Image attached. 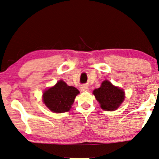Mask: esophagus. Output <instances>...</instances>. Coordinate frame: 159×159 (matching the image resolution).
<instances>
[{
    "label": "esophagus",
    "mask_w": 159,
    "mask_h": 159,
    "mask_svg": "<svg viewBox=\"0 0 159 159\" xmlns=\"http://www.w3.org/2000/svg\"><path fill=\"white\" fill-rule=\"evenodd\" d=\"M80 89H81V92H86V91L89 90V87L86 85H83L80 87Z\"/></svg>",
    "instance_id": "obj_1"
}]
</instances>
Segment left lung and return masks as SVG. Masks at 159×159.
<instances>
[{
  "mask_svg": "<svg viewBox=\"0 0 159 159\" xmlns=\"http://www.w3.org/2000/svg\"><path fill=\"white\" fill-rule=\"evenodd\" d=\"M93 94L101 107L107 111L116 110L124 99V92L107 80L102 82L101 87L93 91Z\"/></svg>",
  "mask_w": 159,
  "mask_h": 159,
  "instance_id": "left-lung-1",
  "label": "left lung"
}]
</instances>
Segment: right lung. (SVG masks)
I'll use <instances>...</instances> for the list:
<instances>
[{
  "mask_svg": "<svg viewBox=\"0 0 159 159\" xmlns=\"http://www.w3.org/2000/svg\"><path fill=\"white\" fill-rule=\"evenodd\" d=\"M78 93L79 91L75 87L68 86L63 81H59L54 87L43 93V103L54 112H68Z\"/></svg>",
  "mask_w": 159,
  "mask_h": 159,
  "instance_id": "right-lung-1",
  "label": "right lung"
}]
</instances>
